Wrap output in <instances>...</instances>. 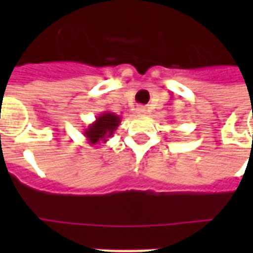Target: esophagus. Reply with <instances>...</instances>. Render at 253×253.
I'll use <instances>...</instances> for the list:
<instances>
[{"label":"esophagus","mask_w":253,"mask_h":253,"mask_svg":"<svg viewBox=\"0 0 253 253\" xmlns=\"http://www.w3.org/2000/svg\"><path fill=\"white\" fill-rule=\"evenodd\" d=\"M135 113H136L138 115H144V114H146V107L138 106V107H136V110H135Z\"/></svg>","instance_id":"34e87169"}]
</instances>
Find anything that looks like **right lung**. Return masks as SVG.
Masks as SVG:
<instances>
[{
  "label": "right lung",
  "mask_w": 253,
  "mask_h": 253,
  "mask_svg": "<svg viewBox=\"0 0 253 253\" xmlns=\"http://www.w3.org/2000/svg\"><path fill=\"white\" fill-rule=\"evenodd\" d=\"M121 125V117L110 111H103L99 114L93 123L85 128L84 136L90 146L106 143L107 139L111 138L115 130Z\"/></svg>",
  "instance_id": "right-lung-1"
}]
</instances>
